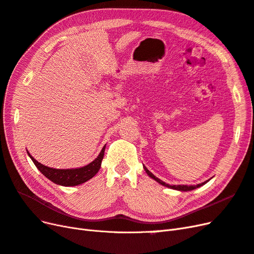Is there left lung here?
Returning a JSON list of instances; mask_svg holds the SVG:
<instances>
[{
	"mask_svg": "<svg viewBox=\"0 0 254 254\" xmlns=\"http://www.w3.org/2000/svg\"><path fill=\"white\" fill-rule=\"evenodd\" d=\"M144 170L146 171V173L148 174V176L149 177H151L152 179H155L157 182H159L160 184H162V186H164V187H167V188H171V189H174V190H183V191H187V190H194V189H196V188H199V187H201V186H203L204 183H206L207 181H204V182H202V183H199V184H197V186H170V184H166L165 182H163L162 180H160L159 178H156L155 177V175H153L152 173H150L147 168H146L145 166H144Z\"/></svg>",
	"mask_w": 254,
	"mask_h": 254,
	"instance_id": "obj_1",
	"label": "left lung"
}]
</instances>
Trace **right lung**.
I'll use <instances>...</instances> for the list:
<instances>
[{"mask_svg":"<svg viewBox=\"0 0 254 254\" xmlns=\"http://www.w3.org/2000/svg\"><path fill=\"white\" fill-rule=\"evenodd\" d=\"M105 148L106 146H104L102 151L99 152L98 157L94 161H92L90 164L80 168H73V170H56V168L48 167L38 162L37 160H35L32 156H30V153H28V151L27 153L30 157V159L33 160V162L37 166L38 170L47 177L48 179H50L54 183L59 184V186L75 187V186H78V184L84 183L86 181L90 180L91 178H93V177L97 174L102 165V160L104 158Z\"/></svg>","mask_w":254,"mask_h":254,"instance_id":"obj_1","label":"right lung"}]
</instances>
